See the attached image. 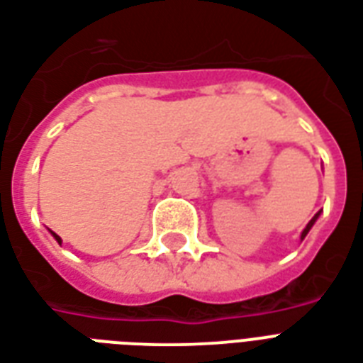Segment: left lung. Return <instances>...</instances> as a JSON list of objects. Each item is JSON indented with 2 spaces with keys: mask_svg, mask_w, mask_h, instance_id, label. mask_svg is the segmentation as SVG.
I'll list each match as a JSON object with an SVG mask.
<instances>
[{
  "mask_svg": "<svg viewBox=\"0 0 363 363\" xmlns=\"http://www.w3.org/2000/svg\"><path fill=\"white\" fill-rule=\"evenodd\" d=\"M318 216H320V212L316 213V216H314L313 220L308 221V223H307V227H305V229H303V233H301V240H303V238H305V237H307V233L311 231V229H313V225H314V223H316V220H318Z\"/></svg>",
  "mask_w": 363,
  "mask_h": 363,
  "instance_id": "1",
  "label": "left lung"
}]
</instances>
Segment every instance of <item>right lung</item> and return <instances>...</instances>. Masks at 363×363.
Segmentation results:
<instances>
[{
  "label": "right lung",
  "instance_id": "obj_1",
  "mask_svg": "<svg viewBox=\"0 0 363 363\" xmlns=\"http://www.w3.org/2000/svg\"><path fill=\"white\" fill-rule=\"evenodd\" d=\"M52 237H55V238H56V242H58V244H60V242H62V238H60V237H58V235H56V233H52Z\"/></svg>",
  "mask_w": 363,
  "mask_h": 363
}]
</instances>
